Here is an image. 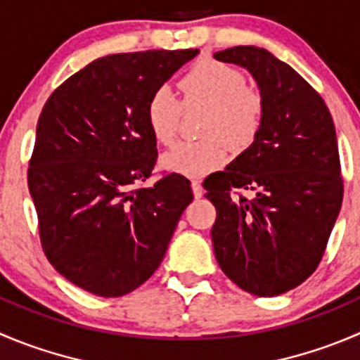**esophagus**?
<instances>
[{
	"mask_svg": "<svg viewBox=\"0 0 360 360\" xmlns=\"http://www.w3.org/2000/svg\"><path fill=\"white\" fill-rule=\"evenodd\" d=\"M191 190H193L195 198H200L202 193H204V190H202L200 181H191Z\"/></svg>",
	"mask_w": 360,
	"mask_h": 360,
	"instance_id": "obj_1",
	"label": "esophagus"
}]
</instances>
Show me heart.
Segmentation results:
<instances>
[{
    "label": "heart",
    "instance_id": "obj_1",
    "mask_svg": "<svg viewBox=\"0 0 360 360\" xmlns=\"http://www.w3.org/2000/svg\"><path fill=\"white\" fill-rule=\"evenodd\" d=\"M181 89L186 105L209 109L205 135H219L233 149H244L255 141L264 121V98L255 87L246 86L239 70L214 59H202L184 73ZM181 112L183 103L169 87L153 93L146 116L156 141L169 144L176 137ZM221 139L177 142L163 153L160 163L167 172L186 177L214 172L226 162V148Z\"/></svg>",
    "mask_w": 360,
    "mask_h": 360
}]
</instances>
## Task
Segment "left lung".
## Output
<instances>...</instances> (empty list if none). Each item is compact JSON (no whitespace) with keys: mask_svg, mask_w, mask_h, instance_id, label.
<instances>
[{"mask_svg":"<svg viewBox=\"0 0 360 360\" xmlns=\"http://www.w3.org/2000/svg\"><path fill=\"white\" fill-rule=\"evenodd\" d=\"M248 70L264 98L253 144L204 183L214 204L211 237L223 273L273 297L319 267L343 200L336 130L322 96L287 63L255 45L214 52ZM233 189L254 191L233 199Z\"/></svg>","mask_w":360,"mask_h":360,"instance_id":"obj_1","label":"left lung"}]
</instances>
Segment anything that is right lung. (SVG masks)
I'll return each mask as SVG.
<instances>
[{"instance_id":"add662e5","label":"right lung","mask_w":360,"mask_h":360,"mask_svg":"<svg viewBox=\"0 0 360 360\" xmlns=\"http://www.w3.org/2000/svg\"><path fill=\"white\" fill-rule=\"evenodd\" d=\"M198 49L98 58L49 96L37 124L27 186L52 267L82 290L121 297L162 264L190 181L155 169L148 102Z\"/></svg>"}]
</instances>
